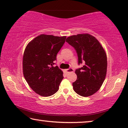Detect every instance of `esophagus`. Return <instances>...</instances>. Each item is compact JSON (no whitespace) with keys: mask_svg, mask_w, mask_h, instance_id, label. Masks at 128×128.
Instances as JSON below:
<instances>
[{"mask_svg":"<svg viewBox=\"0 0 128 128\" xmlns=\"http://www.w3.org/2000/svg\"><path fill=\"white\" fill-rule=\"evenodd\" d=\"M66 70V73H70V72H74V70L71 67V68H70L69 69H66V70Z\"/></svg>","mask_w":128,"mask_h":128,"instance_id":"34e87169","label":"esophagus"}]
</instances>
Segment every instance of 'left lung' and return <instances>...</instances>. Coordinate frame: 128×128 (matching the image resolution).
Wrapping results in <instances>:
<instances>
[{
	"mask_svg": "<svg viewBox=\"0 0 128 128\" xmlns=\"http://www.w3.org/2000/svg\"><path fill=\"white\" fill-rule=\"evenodd\" d=\"M66 42L75 49L78 64L84 63L75 70L77 79L72 83L74 91L82 96L92 95L105 79L108 65L105 51L100 42L88 34L70 36Z\"/></svg>",
	"mask_w": 128,
	"mask_h": 128,
	"instance_id": "1",
	"label": "left lung"
}]
</instances>
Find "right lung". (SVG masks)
<instances>
[{
    "label": "right lung",
    "instance_id": "right-lung-1",
    "mask_svg": "<svg viewBox=\"0 0 128 128\" xmlns=\"http://www.w3.org/2000/svg\"><path fill=\"white\" fill-rule=\"evenodd\" d=\"M66 39V36L41 34L26 46L23 73L31 88L41 96H51L58 90L63 72L53 65Z\"/></svg>",
    "mask_w": 128,
    "mask_h": 128
}]
</instances>
